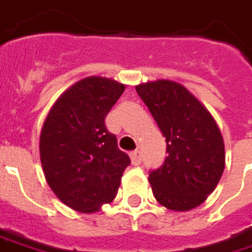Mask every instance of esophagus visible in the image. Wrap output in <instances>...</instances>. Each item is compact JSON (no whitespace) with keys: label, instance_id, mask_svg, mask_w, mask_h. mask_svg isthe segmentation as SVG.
<instances>
[{"label":"esophagus","instance_id":"34e87169","mask_svg":"<svg viewBox=\"0 0 252 252\" xmlns=\"http://www.w3.org/2000/svg\"><path fill=\"white\" fill-rule=\"evenodd\" d=\"M129 157H131V162H132V165L138 166V165L141 163V152H139V151H134V152H131V154H129Z\"/></svg>","mask_w":252,"mask_h":252}]
</instances>
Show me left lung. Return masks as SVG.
Listing matches in <instances>:
<instances>
[{"instance_id": "obj_1", "label": "left lung", "mask_w": 252, "mask_h": 252, "mask_svg": "<svg viewBox=\"0 0 252 252\" xmlns=\"http://www.w3.org/2000/svg\"><path fill=\"white\" fill-rule=\"evenodd\" d=\"M166 141L165 162L149 172L155 199L169 210L202 204L224 170V142L214 118L179 83H145L135 87Z\"/></svg>"}]
</instances>
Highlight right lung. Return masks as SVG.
<instances>
[{
	"instance_id": "obj_1",
	"label": "right lung",
	"mask_w": 252,
	"mask_h": 252,
	"mask_svg": "<svg viewBox=\"0 0 252 252\" xmlns=\"http://www.w3.org/2000/svg\"><path fill=\"white\" fill-rule=\"evenodd\" d=\"M126 86L87 77L62 94L40 132V162L50 189L82 213L98 210L117 194L131 159L117 147L105 117Z\"/></svg>"
}]
</instances>
